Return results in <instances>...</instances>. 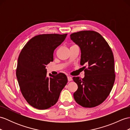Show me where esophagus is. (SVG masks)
I'll return each instance as SVG.
<instances>
[{
  "label": "esophagus",
  "instance_id": "obj_1",
  "mask_svg": "<svg viewBox=\"0 0 130 130\" xmlns=\"http://www.w3.org/2000/svg\"><path fill=\"white\" fill-rule=\"evenodd\" d=\"M67 79H68V80L69 82H70V81H72V78L71 77V76H69V75L67 76Z\"/></svg>",
  "mask_w": 130,
  "mask_h": 130
}]
</instances>
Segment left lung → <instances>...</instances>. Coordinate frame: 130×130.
<instances>
[{"label": "left lung", "instance_id": "8db88e82", "mask_svg": "<svg viewBox=\"0 0 130 130\" xmlns=\"http://www.w3.org/2000/svg\"><path fill=\"white\" fill-rule=\"evenodd\" d=\"M72 41L80 47V64L84 66L83 78L73 77L78 89L73 94L75 102L85 107L102 104L111 90L115 79L114 58L108 43L100 34L82 31L72 34Z\"/></svg>", "mask_w": 130, "mask_h": 130}]
</instances>
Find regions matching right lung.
<instances>
[{
	"instance_id": "right-lung-1",
	"label": "right lung",
	"mask_w": 130,
	"mask_h": 130,
	"mask_svg": "<svg viewBox=\"0 0 130 130\" xmlns=\"http://www.w3.org/2000/svg\"><path fill=\"white\" fill-rule=\"evenodd\" d=\"M67 34H43L32 37L25 45L18 60L17 78L21 93L35 108L44 110L57 102L67 84L63 73L47 75L46 65L53 61V52Z\"/></svg>"
}]
</instances>
